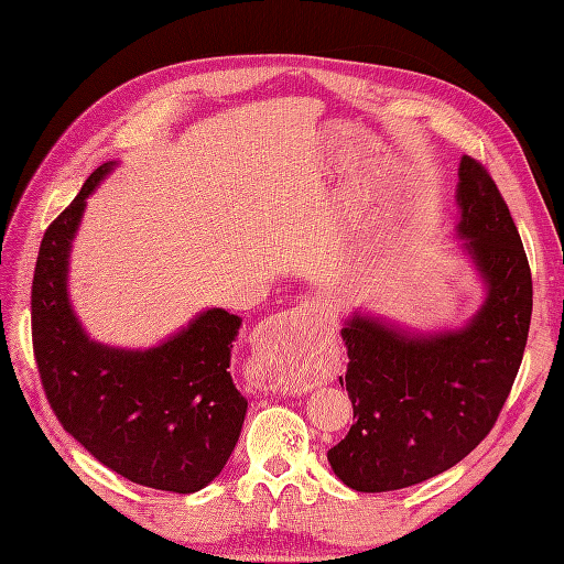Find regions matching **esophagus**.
<instances>
[{
    "instance_id": "34e87169",
    "label": "esophagus",
    "mask_w": 564,
    "mask_h": 564,
    "mask_svg": "<svg viewBox=\"0 0 564 564\" xmlns=\"http://www.w3.org/2000/svg\"><path fill=\"white\" fill-rule=\"evenodd\" d=\"M319 313V303H301V305H296L294 311H286L284 315H278V317H272L263 329H259L253 334V340L256 344H263V340H268V338H272V336H284V332H289V327H292V324L296 322V319H301V317H308V315H317Z\"/></svg>"
}]
</instances>
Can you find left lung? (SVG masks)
<instances>
[{
    "label": "left lung",
    "instance_id": "8db88e82",
    "mask_svg": "<svg viewBox=\"0 0 564 564\" xmlns=\"http://www.w3.org/2000/svg\"><path fill=\"white\" fill-rule=\"evenodd\" d=\"M456 207L458 249L485 286L477 313L435 332L362 311L344 319L352 425L327 458L350 489L392 491L456 466L494 429L518 377L532 272L497 183L468 155L458 164Z\"/></svg>",
    "mask_w": 564,
    "mask_h": 564
}]
</instances>
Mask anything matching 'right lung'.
I'll return each instance as SVG.
<instances>
[{
    "mask_svg": "<svg viewBox=\"0 0 564 564\" xmlns=\"http://www.w3.org/2000/svg\"><path fill=\"white\" fill-rule=\"evenodd\" d=\"M117 162L100 164L44 232L32 280V348L63 429L127 480L176 494L224 470L247 416L230 377L242 317L207 308L152 348L98 344L70 303V251L87 199Z\"/></svg>",
    "mask_w": 564,
    "mask_h": 564,
    "instance_id": "add662e5",
    "label": "right lung"
}]
</instances>
